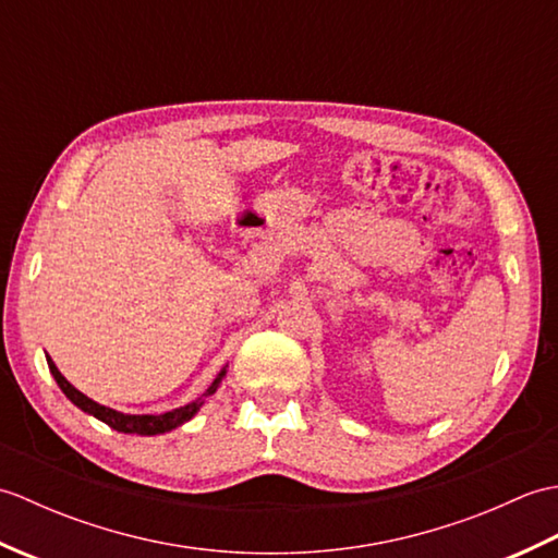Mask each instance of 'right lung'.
<instances>
[{"label":"right lung","instance_id":"1","mask_svg":"<svg viewBox=\"0 0 558 558\" xmlns=\"http://www.w3.org/2000/svg\"><path fill=\"white\" fill-rule=\"evenodd\" d=\"M47 366H50V372L54 376L57 386L62 388V393L74 402L76 408H81L83 412L93 414V417H98L100 422H105L108 426H112L114 432H122V434H141V436H156V434H165V432H172L177 429V426L189 422L194 417V414L198 412V408L204 405V400H196V402H189V405L184 408H177L172 412H165V414H124V412H117L112 408H105L100 405V402L90 400L88 396H83L81 390H76L74 386H71L66 378L59 374V369L54 366V362L47 357ZM225 376V369L216 376V381H213V386L208 388V393H216V388L220 386Z\"/></svg>","mask_w":558,"mask_h":558}]
</instances>
